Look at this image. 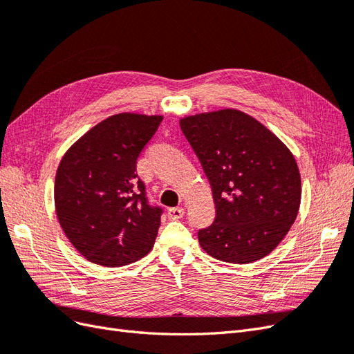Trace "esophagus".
I'll list each match as a JSON object with an SVG mask.
<instances>
[{"label":"esophagus","mask_w":354,"mask_h":354,"mask_svg":"<svg viewBox=\"0 0 354 354\" xmlns=\"http://www.w3.org/2000/svg\"><path fill=\"white\" fill-rule=\"evenodd\" d=\"M185 216V208H169L168 209V217L171 220H180Z\"/></svg>","instance_id":"obj_1"}]
</instances>
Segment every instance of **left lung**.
Returning a JSON list of instances; mask_svg holds the SVG:
<instances>
[{
    "label": "left lung",
    "instance_id": "8db88e82",
    "mask_svg": "<svg viewBox=\"0 0 354 354\" xmlns=\"http://www.w3.org/2000/svg\"><path fill=\"white\" fill-rule=\"evenodd\" d=\"M180 127L216 203V220L198 232L202 250L233 264L261 260L297 218L301 176L294 155L269 128L238 109L187 115Z\"/></svg>",
    "mask_w": 354,
    "mask_h": 354
}]
</instances>
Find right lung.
Here are the masks:
<instances>
[{"label": "right lung", "instance_id": "1", "mask_svg": "<svg viewBox=\"0 0 354 354\" xmlns=\"http://www.w3.org/2000/svg\"><path fill=\"white\" fill-rule=\"evenodd\" d=\"M162 118L112 115L80 137L60 160L56 216L75 250L94 264L127 266L153 248L162 211L147 203L136 165Z\"/></svg>", "mask_w": 354, "mask_h": 354}]
</instances>
